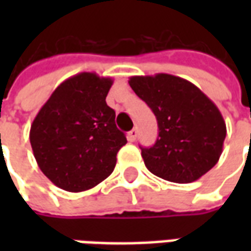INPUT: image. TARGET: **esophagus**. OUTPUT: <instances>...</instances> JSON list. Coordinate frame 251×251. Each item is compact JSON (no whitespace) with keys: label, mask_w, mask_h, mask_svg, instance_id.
<instances>
[{"label":"esophagus","mask_w":251,"mask_h":251,"mask_svg":"<svg viewBox=\"0 0 251 251\" xmlns=\"http://www.w3.org/2000/svg\"><path fill=\"white\" fill-rule=\"evenodd\" d=\"M137 134H138V131H137V129L134 127V129H131L129 133H127V140L130 142L133 141H136V138H137Z\"/></svg>","instance_id":"1"}]
</instances>
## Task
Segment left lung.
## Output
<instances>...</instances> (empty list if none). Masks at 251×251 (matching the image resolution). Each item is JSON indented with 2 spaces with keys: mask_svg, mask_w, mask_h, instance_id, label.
<instances>
[{
  "mask_svg": "<svg viewBox=\"0 0 251 251\" xmlns=\"http://www.w3.org/2000/svg\"><path fill=\"white\" fill-rule=\"evenodd\" d=\"M129 84L157 118L156 144L141 148L147 168L180 184L207 174L226 138V122L216 104L194 83L169 74L131 76Z\"/></svg>",
  "mask_w": 251,
  "mask_h": 251,
  "instance_id": "1",
  "label": "left lung"
}]
</instances>
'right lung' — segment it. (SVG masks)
I'll use <instances>...</instances> for the list:
<instances>
[{"mask_svg":"<svg viewBox=\"0 0 251 251\" xmlns=\"http://www.w3.org/2000/svg\"><path fill=\"white\" fill-rule=\"evenodd\" d=\"M111 77L80 72L60 83L32 122L29 140L41 172L59 188L82 192L114 171L126 137L106 103Z\"/></svg>","mask_w":251,"mask_h":251,"instance_id":"add662e5","label":"right lung"}]
</instances>
